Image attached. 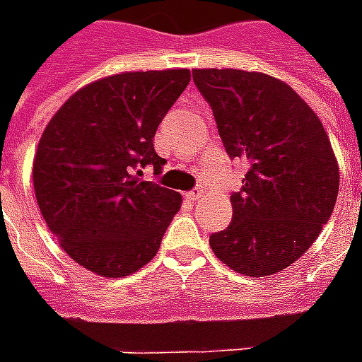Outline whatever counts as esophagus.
I'll use <instances>...</instances> for the list:
<instances>
[{"label":"esophagus","mask_w":362,"mask_h":362,"mask_svg":"<svg viewBox=\"0 0 362 362\" xmlns=\"http://www.w3.org/2000/svg\"><path fill=\"white\" fill-rule=\"evenodd\" d=\"M186 197H188L189 202H197L199 197H204V188L192 189V192H188V194H186Z\"/></svg>","instance_id":"1"}]
</instances>
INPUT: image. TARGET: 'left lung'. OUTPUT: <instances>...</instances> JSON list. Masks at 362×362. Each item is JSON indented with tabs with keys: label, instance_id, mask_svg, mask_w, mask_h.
<instances>
[{
	"label": "left lung",
	"instance_id": "obj_1",
	"mask_svg": "<svg viewBox=\"0 0 362 362\" xmlns=\"http://www.w3.org/2000/svg\"><path fill=\"white\" fill-rule=\"evenodd\" d=\"M230 158L250 168L230 196L233 221L209 236L213 254L248 277L295 264L334 211L339 165L308 104L277 77L244 69H194Z\"/></svg>",
	"mask_w": 362,
	"mask_h": 362
}]
</instances>
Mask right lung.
<instances>
[{"mask_svg": "<svg viewBox=\"0 0 362 362\" xmlns=\"http://www.w3.org/2000/svg\"><path fill=\"white\" fill-rule=\"evenodd\" d=\"M188 83L189 69L108 75L74 93L44 127L33 163L36 202L85 269L118 279L158 252L182 196L143 182L135 168H163L153 137Z\"/></svg>", "mask_w": 362, "mask_h": 362, "instance_id": "1", "label": "right lung"}]
</instances>
